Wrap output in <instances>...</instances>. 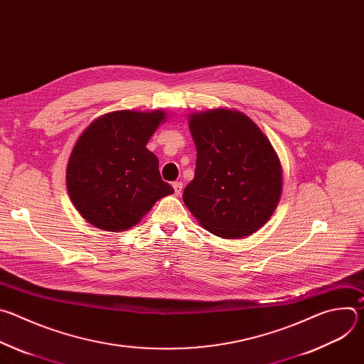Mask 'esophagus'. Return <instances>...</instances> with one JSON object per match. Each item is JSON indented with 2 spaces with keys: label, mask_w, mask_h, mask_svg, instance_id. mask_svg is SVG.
Wrapping results in <instances>:
<instances>
[{
  "label": "esophagus",
  "mask_w": 364,
  "mask_h": 364,
  "mask_svg": "<svg viewBox=\"0 0 364 364\" xmlns=\"http://www.w3.org/2000/svg\"><path fill=\"white\" fill-rule=\"evenodd\" d=\"M173 187H174L176 196H180V194H181V190H183V183H181V181H174V183H173Z\"/></svg>",
  "instance_id": "esophagus-1"
}]
</instances>
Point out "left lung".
Returning <instances> with one entry per match:
<instances>
[{"instance_id": "left-lung-1", "label": "left lung", "mask_w": 364, "mask_h": 364, "mask_svg": "<svg viewBox=\"0 0 364 364\" xmlns=\"http://www.w3.org/2000/svg\"><path fill=\"white\" fill-rule=\"evenodd\" d=\"M197 149L183 200L210 233L236 239L261 229L282 191V167L267 135L245 114L212 109L188 119Z\"/></svg>"}]
</instances>
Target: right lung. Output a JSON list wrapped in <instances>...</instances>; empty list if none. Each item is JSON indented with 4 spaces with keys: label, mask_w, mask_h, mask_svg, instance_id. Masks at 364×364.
<instances>
[{
    "label": "right lung",
    "mask_w": 364,
    "mask_h": 364,
    "mask_svg": "<svg viewBox=\"0 0 364 364\" xmlns=\"http://www.w3.org/2000/svg\"><path fill=\"white\" fill-rule=\"evenodd\" d=\"M164 111H117L96 118L69 157L70 200L92 226L121 232L136 225L155 201L174 193L161 180L146 142L166 121Z\"/></svg>",
    "instance_id": "add662e5"
}]
</instances>
